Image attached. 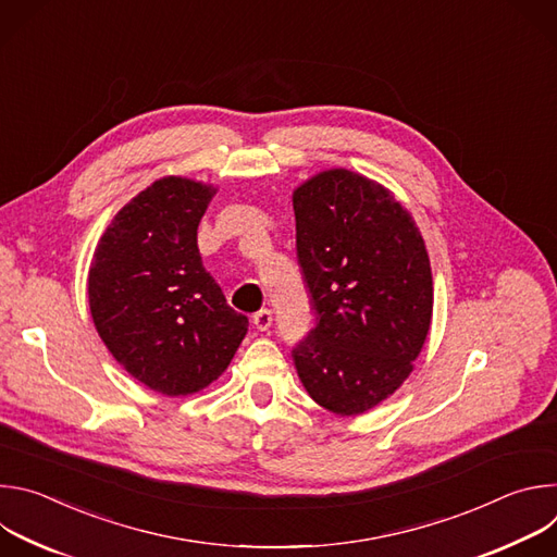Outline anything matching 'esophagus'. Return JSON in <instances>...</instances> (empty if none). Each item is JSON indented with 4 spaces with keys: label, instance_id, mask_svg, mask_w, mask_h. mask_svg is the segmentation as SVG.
<instances>
[{
    "label": "esophagus",
    "instance_id": "obj_1",
    "mask_svg": "<svg viewBox=\"0 0 557 557\" xmlns=\"http://www.w3.org/2000/svg\"><path fill=\"white\" fill-rule=\"evenodd\" d=\"M253 324H256V329L258 331H269L271 329V324H273V312L269 310V308H262V310H258L256 314H253Z\"/></svg>",
    "mask_w": 557,
    "mask_h": 557
}]
</instances>
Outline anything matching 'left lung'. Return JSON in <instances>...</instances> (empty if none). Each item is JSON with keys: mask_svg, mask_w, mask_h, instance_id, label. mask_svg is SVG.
Wrapping results in <instances>:
<instances>
[{"mask_svg": "<svg viewBox=\"0 0 557 557\" xmlns=\"http://www.w3.org/2000/svg\"><path fill=\"white\" fill-rule=\"evenodd\" d=\"M297 262L317 326L293 348L314 404L352 417L412 372L432 322V269L412 215L379 183L329 170L293 194Z\"/></svg>", "mask_w": 557, "mask_h": 557, "instance_id": "obj_1", "label": "left lung"}]
</instances>
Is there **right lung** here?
I'll list each match as a JSON object with an SVG mask.
<instances>
[{
  "label": "right lung",
  "instance_id": "1",
  "mask_svg": "<svg viewBox=\"0 0 557 557\" xmlns=\"http://www.w3.org/2000/svg\"><path fill=\"white\" fill-rule=\"evenodd\" d=\"M213 194L189 178L156 181L114 215L90 264L99 337L134 379L165 396L215 381L249 331L198 251Z\"/></svg>",
  "mask_w": 557,
  "mask_h": 557
}]
</instances>
